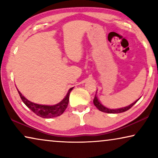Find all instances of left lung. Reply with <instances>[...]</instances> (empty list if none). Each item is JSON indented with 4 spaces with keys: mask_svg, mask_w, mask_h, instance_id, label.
Returning a JSON list of instances; mask_svg holds the SVG:
<instances>
[{
    "mask_svg": "<svg viewBox=\"0 0 158 158\" xmlns=\"http://www.w3.org/2000/svg\"><path fill=\"white\" fill-rule=\"evenodd\" d=\"M139 99H138V100H139ZM137 101H135V102L132 103H131V104H130L129 106H125L124 108H120V109H109V108L105 107L104 106H103L102 104H101V103L100 102V101L98 100V97H97L96 96H95L94 99V103L95 106H96L97 109L99 110V111L104 112V113H108V114H118V113H122V112L127 111V110H129V109H131V108L133 106L135 105V103L137 102Z\"/></svg>",
    "mask_w": 158,
    "mask_h": 158,
    "instance_id": "1",
    "label": "left lung"
}]
</instances>
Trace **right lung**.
Listing matches in <instances>:
<instances>
[{
    "instance_id": "right-lung-1",
    "label": "right lung",
    "mask_w": 158,
    "mask_h": 158,
    "mask_svg": "<svg viewBox=\"0 0 158 158\" xmlns=\"http://www.w3.org/2000/svg\"><path fill=\"white\" fill-rule=\"evenodd\" d=\"M73 88H71L70 89L68 90V93L67 94L66 96L64 97L60 103H58L57 104L52 106L41 105L33 103L26 98L19 91V90L18 92L19 96L21 97V100H22L23 102L24 103V104L27 106L29 109H31L34 114H36V115L40 116V117L50 118L60 116L64 111H65L66 108L68 107V105L69 96H70V94L71 90H73Z\"/></svg>"
}]
</instances>
